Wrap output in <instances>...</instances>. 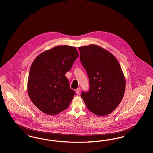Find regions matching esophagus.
Masks as SVG:
<instances>
[{"instance_id":"1","label":"esophagus","mask_w":153,"mask_h":153,"mask_svg":"<svg viewBox=\"0 0 153 153\" xmlns=\"http://www.w3.org/2000/svg\"><path fill=\"white\" fill-rule=\"evenodd\" d=\"M76 93L79 94V92H80V88H77L76 89Z\"/></svg>"}]
</instances>
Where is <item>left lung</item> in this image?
Segmentation results:
<instances>
[{
	"mask_svg": "<svg viewBox=\"0 0 153 153\" xmlns=\"http://www.w3.org/2000/svg\"><path fill=\"white\" fill-rule=\"evenodd\" d=\"M79 56L75 47L61 45L40 54L32 63L27 92L31 102L45 114L57 115L72 102L75 92L65 75Z\"/></svg>",
	"mask_w": 153,
	"mask_h": 153,
	"instance_id": "1",
	"label": "left lung"
}]
</instances>
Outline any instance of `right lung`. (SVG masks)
I'll list each match as a JSON object with an SVG mask.
<instances>
[{
	"label": "right lung",
	"mask_w": 153,
	"mask_h": 153,
	"mask_svg": "<svg viewBox=\"0 0 153 153\" xmlns=\"http://www.w3.org/2000/svg\"><path fill=\"white\" fill-rule=\"evenodd\" d=\"M81 62L89 80V90L81 97L88 109L105 116L116 109L123 97L126 80L120 64L111 53L89 45L79 48Z\"/></svg>",
	"instance_id": "1"
}]
</instances>
